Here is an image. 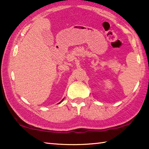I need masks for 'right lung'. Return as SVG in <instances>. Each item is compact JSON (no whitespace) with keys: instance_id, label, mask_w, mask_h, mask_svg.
Wrapping results in <instances>:
<instances>
[{"instance_id":"obj_1","label":"right lung","mask_w":149,"mask_h":149,"mask_svg":"<svg viewBox=\"0 0 149 149\" xmlns=\"http://www.w3.org/2000/svg\"><path fill=\"white\" fill-rule=\"evenodd\" d=\"M62 101H61V102H62Z\"/></svg>"}]
</instances>
